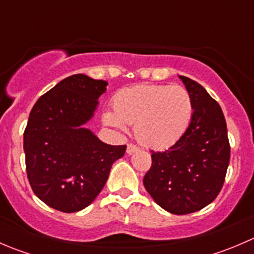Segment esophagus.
I'll return each mask as SVG.
<instances>
[{"mask_svg":"<svg viewBox=\"0 0 254 254\" xmlns=\"http://www.w3.org/2000/svg\"><path fill=\"white\" fill-rule=\"evenodd\" d=\"M136 151H139V147L135 145H132V143H129L127 147V153H129V155H131V153L136 152Z\"/></svg>","mask_w":254,"mask_h":254,"instance_id":"esophagus-1","label":"esophagus"}]
</instances>
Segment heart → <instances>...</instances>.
I'll list each match as a JSON object with an SVG mask.
<instances>
[{"label":"heart","instance_id":"b5f03b06","mask_svg":"<svg viewBox=\"0 0 254 254\" xmlns=\"http://www.w3.org/2000/svg\"><path fill=\"white\" fill-rule=\"evenodd\" d=\"M114 111H106L104 124L119 131L134 125L141 145L162 150L186 134L194 104L188 89L171 84H135L123 88L113 99Z\"/></svg>","mask_w":254,"mask_h":254}]
</instances>
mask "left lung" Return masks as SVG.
I'll list each match as a JSON object with an SVG mask.
<instances>
[{"label":"left lung","mask_w":254,"mask_h":254,"mask_svg":"<svg viewBox=\"0 0 254 254\" xmlns=\"http://www.w3.org/2000/svg\"><path fill=\"white\" fill-rule=\"evenodd\" d=\"M190 93L193 118L186 134L163 152L151 155L143 186L166 211L186 215L203 209L220 193L230 162L221 107L198 82L178 76Z\"/></svg>","instance_id":"1"}]
</instances>
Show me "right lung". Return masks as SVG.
<instances>
[{
  "label": "right lung",
  "mask_w": 254,
  "mask_h": 254,
  "mask_svg": "<svg viewBox=\"0 0 254 254\" xmlns=\"http://www.w3.org/2000/svg\"><path fill=\"white\" fill-rule=\"evenodd\" d=\"M107 86L103 79L72 75L43 94L29 114L23 135L28 179L35 195L59 211L88 206L127 150L84 127Z\"/></svg>",
  "instance_id": "1"
}]
</instances>
